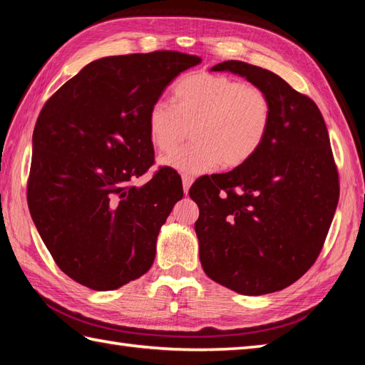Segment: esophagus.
I'll return each instance as SVG.
<instances>
[{
  "mask_svg": "<svg viewBox=\"0 0 365 365\" xmlns=\"http://www.w3.org/2000/svg\"><path fill=\"white\" fill-rule=\"evenodd\" d=\"M182 180H183V191H185V195H188L190 187H191V183H192V177H191V175H183Z\"/></svg>",
  "mask_w": 365,
  "mask_h": 365,
  "instance_id": "esophagus-1",
  "label": "esophagus"
}]
</instances>
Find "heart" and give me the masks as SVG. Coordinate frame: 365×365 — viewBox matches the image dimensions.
<instances>
[{"mask_svg": "<svg viewBox=\"0 0 365 365\" xmlns=\"http://www.w3.org/2000/svg\"><path fill=\"white\" fill-rule=\"evenodd\" d=\"M271 119L273 106L262 88L227 75L196 72L177 81L174 103L158 100L150 106L147 127L160 152L173 150L191 128L193 143L161 163L197 175L250 161L265 143Z\"/></svg>", "mask_w": 365, "mask_h": 365, "instance_id": "heart-1", "label": "heart"}]
</instances>
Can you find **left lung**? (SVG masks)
<instances>
[{
  "label": "left lung",
  "instance_id": "obj_1",
  "mask_svg": "<svg viewBox=\"0 0 365 365\" xmlns=\"http://www.w3.org/2000/svg\"><path fill=\"white\" fill-rule=\"evenodd\" d=\"M212 71L238 73L267 92L273 119L265 143L230 173L190 188L205 274L242 294L282 290L319 257L339 202V173L327 123L312 98L243 61Z\"/></svg>",
  "mask_w": 365,
  "mask_h": 365
}]
</instances>
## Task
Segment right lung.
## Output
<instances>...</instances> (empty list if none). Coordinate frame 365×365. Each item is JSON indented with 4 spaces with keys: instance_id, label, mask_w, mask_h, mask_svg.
<instances>
[{
    "instance_id": "right-lung-1",
    "label": "right lung",
    "mask_w": 365,
    "mask_h": 365,
    "mask_svg": "<svg viewBox=\"0 0 365 365\" xmlns=\"http://www.w3.org/2000/svg\"><path fill=\"white\" fill-rule=\"evenodd\" d=\"M180 51L108 56L46 100L33 133L31 218L61 271L115 290L149 271L160 227L183 197L182 178L153 165L147 115L175 76L200 63Z\"/></svg>"
}]
</instances>
